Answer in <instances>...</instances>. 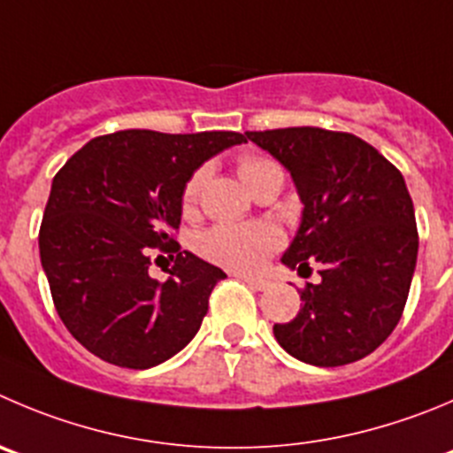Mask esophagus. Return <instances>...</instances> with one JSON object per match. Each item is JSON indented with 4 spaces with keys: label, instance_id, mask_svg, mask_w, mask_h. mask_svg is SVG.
Wrapping results in <instances>:
<instances>
[{
    "label": "esophagus",
    "instance_id": "esophagus-1",
    "mask_svg": "<svg viewBox=\"0 0 453 453\" xmlns=\"http://www.w3.org/2000/svg\"><path fill=\"white\" fill-rule=\"evenodd\" d=\"M240 278H242L251 288H257V291H265V288L269 287V280L266 278H257V275H240Z\"/></svg>",
    "mask_w": 453,
    "mask_h": 453
}]
</instances>
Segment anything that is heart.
Wrapping results in <instances>:
<instances>
[{"instance_id":"1","label":"heart","mask_w":453,"mask_h":453,"mask_svg":"<svg viewBox=\"0 0 453 453\" xmlns=\"http://www.w3.org/2000/svg\"><path fill=\"white\" fill-rule=\"evenodd\" d=\"M271 171H280L275 162L260 157V155H244L240 159V178L244 184H251L260 175L271 173ZM209 169L202 166L196 173L188 178L187 187H184V202L193 204L200 196L202 187ZM282 238H280L278 229L271 224L262 222H249V224H218L211 231H206L200 240V247L204 256H209L213 262L229 266V269L251 271L265 262V257L271 251L280 247Z\"/></svg>"}]
</instances>
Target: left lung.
Segmentation results:
<instances>
[{"label":"left lung","mask_w":453,"mask_h":453,"mask_svg":"<svg viewBox=\"0 0 453 453\" xmlns=\"http://www.w3.org/2000/svg\"><path fill=\"white\" fill-rule=\"evenodd\" d=\"M244 137L291 173L304 204L282 265L300 273L322 265L320 282L300 291L298 316L273 325L275 340L316 367L365 358L398 325L416 269V215L403 173L351 133L294 127Z\"/></svg>","instance_id":"left-lung-1"}]
</instances>
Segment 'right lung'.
<instances>
[{"instance_id": "add662e5", "label": "right lung", "mask_w": 453, "mask_h": 453, "mask_svg": "<svg viewBox=\"0 0 453 453\" xmlns=\"http://www.w3.org/2000/svg\"><path fill=\"white\" fill-rule=\"evenodd\" d=\"M242 142L234 131L133 128L95 137L59 169L40 257L55 309L81 347L118 367L149 369L191 342L226 273L175 242L184 187L206 159ZM157 252L176 257L166 283L148 275Z\"/></svg>"}]
</instances>
